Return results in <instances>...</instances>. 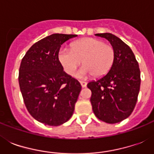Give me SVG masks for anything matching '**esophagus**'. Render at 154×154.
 I'll return each mask as SVG.
<instances>
[{"instance_id": "34e87169", "label": "esophagus", "mask_w": 154, "mask_h": 154, "mask_svg": "<svg viewBox=\"0 0 154 154\" xmlns=\"http://www.w3.org/2000/svg\"><path fill=\"white\" fill-rule=\"evenodd\" d=\"M80 83H81V85H82V88H85V87H86L87 82H82V81H81V82H80Z\"/></svg>"}]
</instances>
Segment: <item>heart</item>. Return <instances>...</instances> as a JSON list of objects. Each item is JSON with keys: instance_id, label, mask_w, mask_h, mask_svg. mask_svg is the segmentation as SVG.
Segmentation results:
<instances>
[{"instance_id": "heart-1", "label": "heart", "mask_w": 154, "mask_h": 154, "mask_svg": "<svg viewBox=\"0 0 154 154\" xmlns=\"http://www.w3.org/2000/svg\"><path fill=\"white\" fill-rule=\"evenodd\" d=\"M113 47L103 41L93 37H85L73 42L71 50L63 49L58 58L64 69L69 75H73L82 60V66L77 73L79 78L105 76L111 69L114 60Z\"/></svg>"}]
</instances>
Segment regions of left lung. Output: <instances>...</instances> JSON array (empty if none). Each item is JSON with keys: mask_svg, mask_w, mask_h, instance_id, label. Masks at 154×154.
Here are the masks:
<instances>
[{"mask_svg": "<svg viewBox=\"0 0 154 154\" xmlns=\"http://www.w3.org/2000/svg\"><path fill=\"white\" fill-rule=\"evenodd\" d=\"M96 36L107 39L115 57L107 74L88 83L92 92L93 111L99 120L109 124L122 122L134 111L141 85V72L132 49L119 37L109 32Z\"/></svg>", "mask_w": 154, "mask_h": 154, "instance_id": "1", "label": "left lung"}]
</instances>
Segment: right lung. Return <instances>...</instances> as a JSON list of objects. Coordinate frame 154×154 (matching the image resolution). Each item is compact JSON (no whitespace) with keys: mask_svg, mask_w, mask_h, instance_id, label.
Returning a JSON list of instances; mask_svg holds the SVG:
<instances>
[{"mask_svg":"<svg viewBox=\"0 0 154 154\" xmlns=\"http://www.w3.org/2000/svg\"><path fill=\"white\" fill-rule=\"evenodd\" d=\"M74 34L54 33L32 45L22 58L19 85L25 105L33 118L58 126L69 120L82 85L63 70L58 53Z\"/></svg>","mask_w":154,"mask_h":154,"instance_id":"1","label":"right lung"}]
</instances>
